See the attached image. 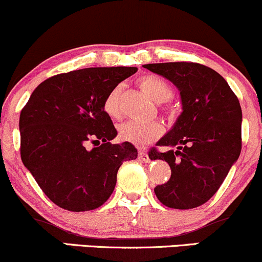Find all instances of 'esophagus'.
Returning <instances> with one entry per match:
<instances>
[{
  "label": "esophagus",
  "mask_w": 262,
  "mask_h": 262,
  "mask_svg": "<svg viewBox=\"0 0 262 262\" xmlns=\"http://www.w3.org/2000/svg\"><path fill=\"white\" fill-rule=\"evenodd\" d=\"M138 159H139V160L143 161V162H149L150 161L149 155L146 154L145 151H139V154H138Z\"/></svg>",
  "instance_id": "34e87169"
}]
</instances>
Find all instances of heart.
<instances>
[{
  "mask_svg": "<svg viewBox=\"0 0 262 262\" xmlns=\"http://www.w3.org/2000/svg\"><path fill=\"white\" fill-rule=\"evenodd\" d=\"M140 90L145 92L152 101L161 103L172 97V87L156 75H144L138 80ZM121 86H116L108 92L103 101V111L110 118L119 119L122 116ZM162 134V127L158 122H135L124 123L119 128V138L135 146H145L158 139Z\"/></svg>",
  "mask_w": 262,
  "mask_h": 262,
  "instance_id": "obj_1",
  "label": "heart"
}]
</instances>
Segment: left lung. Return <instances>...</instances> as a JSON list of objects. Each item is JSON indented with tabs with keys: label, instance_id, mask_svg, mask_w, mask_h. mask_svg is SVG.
<instances>
[{
	"label": "left lung",
	"instance_id": "1",
	"mask_svg": "<svg viewBox=\"0 0 262 262\" xmlns=\"http://www.w3.org/2000/svg\"><path fill=\"white\" fill-rule=\"evenodd\" d=\"M175 85L182 112L173 127L156 143L151 160H165L170 180L154 188L162 204L175 209L206 203L223 183L242 151V107L235 93L217 71L197 62L144 65Z\"/></svg>",
	"mask_w": 262,
	"mask_h": 262
}]
</instances>
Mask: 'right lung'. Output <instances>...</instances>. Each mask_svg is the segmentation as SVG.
<instances>
[{"label": "right lung", "mask_w": 262, "mask_h": 262, "mask_svg": "<svg viewBox=\"0 0 262 262\" xmlns=\"http://www.w3.org/2000/svg\"><path fill=\"white\" fill-rule=\"evenodd\" d=\"M137 68H87L49 77L33 91L19 117L20 158L56 206L85 212L112 194L117 172L135 160L133 144L117 137L103 101ZM87 141L99 146L85 149Z\"/></svg>", "instance_id": "right-lung-1"}]
</instances>
